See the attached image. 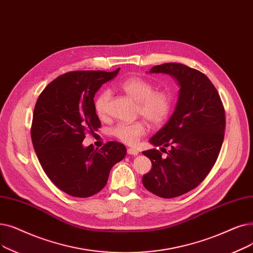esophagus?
<instances>
[{
    "instance_id": "34e87169",
    "label": "esophagus",
    "mask_w": 253,
    "mask_h": 253,
    "mask_svg": "<svg viewBox=\"0 0 253 253\" xmlns=\"http://www.w3.org/2000/svg\"><path fill=\"white\" fill-rule=\"evenodd\" d=\"M127 153L129 154V155H133V156L138 155V151L135 150V149H133V148H129V149L127 150Z\"/></svg>"
}]
</instances>
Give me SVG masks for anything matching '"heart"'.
I'll list each match as a JSON object with an SVG mask.
<instances>
[{
	"instance_id": "b5f03b06",
	"label": "heart",
	"mask_w": 253,
	"mask_h": 253,
	"mask_svg": "<svg viewBox=\"0 0 253 253\" xmlns=\"http://www.w3.org/2000/svg\"><path fill=\"white\" fill-rule=\"evenodd\" d=\"M120 89L137 101L136 113L141 116L153 127L162 125L169 119L173 106V96L167 90H155L152 82L140 78L130 76L119 84ZM111 92L101 91L94 100L96 115L103 119L107 115ZM113 135L126 145H135L139 138L146 133V125L141 121L133 123H120L112 130Z\"/></svg>"
}]
</instances>
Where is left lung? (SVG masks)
<instances>
[{
	"label": "left lung",
	"mask_w": 253,
	"mask_h": 253,
	"mask_svg": "<svg viewBox=\"0 0 253 253\" xmlns=\"http://www.w3.org/2000/svg\"><path fill=\"white\" fill-rule=\"evenodd\" d=\"M150 73L169 74L180 86L173 114L150 138L161 151L170 147L167 157L157 149L142 152L152 162L142 177L146 189L172 199L194 189L212 169L224 138L225 113L216 87L201 71L166 63L154 66Z\"/></svg>",
	"instance_id": "left-lung-1"
}]
</instances>
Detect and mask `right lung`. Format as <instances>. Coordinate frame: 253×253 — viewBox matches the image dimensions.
I'll use <instances>...</instances> for the list:
<instances>
[{
	"instance_id": "obj_1",
	"label": "right lung",
	"mask_w": 253,
	"mask_h": 253,
	"mask_svg": "<svg viewBox=\"0 0 253 253\" xmlns=\"http://www.w3.org/2000/svg\"><path fill=\"white\" fill-rule=\"evenodd\" d=\"M119 71L67 72L38 97L31 128L33 146L49 180L71 196L99 192L112 168L126 156L125 146L118 141H108L100 150L83 146L85 133H94L101 125L94 96Z\"/></svg>"
}]
</instances>
